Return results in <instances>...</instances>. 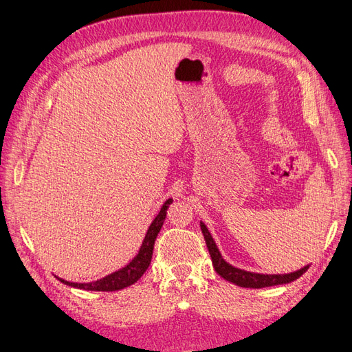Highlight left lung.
<instances>
[{
    "mask_svg": "<svg viewBox=\"0 0 352 352\" xmlns=\"http://www.w3.org/2000/svg\"><path fill=\"white\" fill-rule=\"evenodd\" d=\"M200 228H201L203 236H205L208 250L212 257V263H213L214 270H217V274L221 275L223 279L235 283V285H238V287L265 288V287L282 285V283H289L292 280L298 279L304 274V272L309 269V266H304L302 269H300L297 272H291V274H285V275H263V274H253V272H247V270L234 267L230 263H226L222 258L217 244H214L210 232L206 228V225L200 222Z\"/></svg>",
    "mask_w": 352,
    "mask_h": 352,
    "instance_id": "obj_1",
    "label": "left lung"
}]
</instances>
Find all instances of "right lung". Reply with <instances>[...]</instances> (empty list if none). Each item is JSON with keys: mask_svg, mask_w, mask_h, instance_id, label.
I'll return each instance as SVG.
<instances>
[{"mask_svg": "<svg viewBox=\"0 0 352 352\" xmlns=\"http://www.w3.org/2000/svg\"><path fill=\"white\" fill-rule=\"evenodd\" d=\"M171 203H173V199H168L164 203L160 213H157V217L151 223L149 230H147V234L144 236V241L140 247L139 254L135 256L126 267H122V269L114 272V274H111L96 282H89V283H74V282H69V280H64L60 278L58 279L63 283H65V285L86 289V291H118V289L133 285L134 282H138L140 279V276L144 274L146 269L151 265L155 240L162 228L165 217H166V209L169 205H171Z\"/></svg>", "mask_w": 352, "mask_h": 352, "instance_id": "obj_1", "label": "right lung"}]
</instances>
